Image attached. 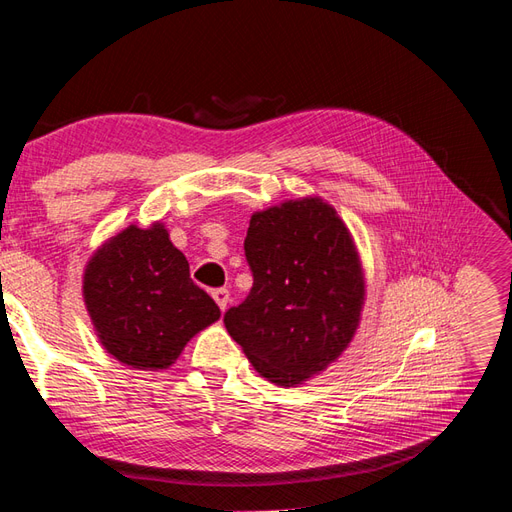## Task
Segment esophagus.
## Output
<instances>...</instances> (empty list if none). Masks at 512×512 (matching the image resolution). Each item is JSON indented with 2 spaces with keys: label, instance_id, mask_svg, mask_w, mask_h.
I'll return each mask as SVG.
<instances>
[{
  "label": "esophagus",
  "instance_id": "34e87169",
  "mask_svg": "<svg viewBox=\"0 0 512 512\" xmlns=\"http://www.w3.org/2000/svg\"><path fill=\"white\" fill-rule=\"evenodd\" d=\"M212 296L218 303V307L225 311L227 305H229V290H227V287H216V290H212Z\"/></svg>",
  "mask_w": 512,
  "mask_h": 512
}]
</instances>
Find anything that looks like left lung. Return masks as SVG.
Segmentation results:
<instances>
[{"mask_svg":"<svg viewBox=\"0 0 512 512\" xmlns=\"http://www.w3.org/2000/svg\"><path fill=\"white\" fill-rule=\"evenodd\" d=\"M244 255L253 287L227 309V331L268 381L303 383L357 331L365 285L350 233L320 199L287 201L253 214Z\"/></svg>","mask_w":512,"mask_h":512,"instance_id":"8db88e82","label":"left lung"}]
</instances>
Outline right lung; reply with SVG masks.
Listing matches in <instances>:
<instances>
[{
  "mask_svg": "<svg viewBox=\"0 0 512 512\" xmlns=\"http://www.w3.org/2000/svg\"><path fill=\"white\" fill-rule=\"evenodd\" d=\"M84 298L101 344L138 370L168 368L192 335L220 318L162 225H131L99 248L86 266Z\"/></svg>",
  "mask_w": 512,
  "mask_h": 512,
  "instance_id": "obj_1",
  "label": "right lung"
}]
</instances>
